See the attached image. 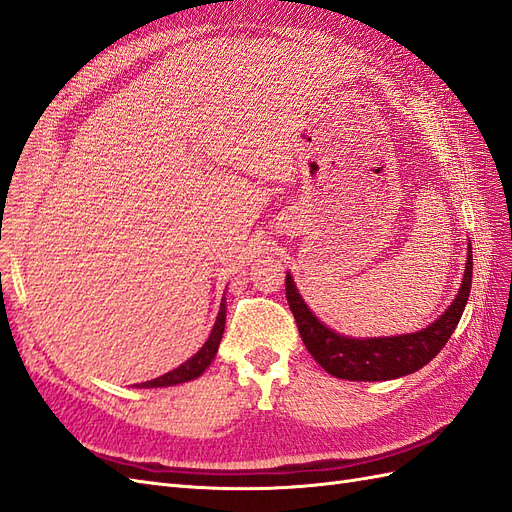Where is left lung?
<instances>
[{
    "mask_svg": "<svg viewBox=\"0 0 512 512\" xmlns=\"http://www.w3.org/2000/svg\"><path fill=\"white\" fill-rule=\"evenodd\" d=\"M472 288V247L468 252L466 273L459 288L457 299L446 312L429 324L427 329L397 335V337H374V339H350L333 333L329 327L309 312L301 294L297 292L292 277L286 275V299L290 312L297 320L301 339L309 354L324 371H329L335 378L344 380H361V382H378L393 380L414 374V371L427 365L436 356L444 344L451 339L459 318L466 309Z\"/></svg>",
    "mask_w": 512,
    "mask_h": 512,
    "instance_id": "1",
    "label": "left lung"
}]
</instances>
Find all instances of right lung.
I'll return each mask as SVG.
<instances>
[{"label": "right lung", "instance_id": "add662e5", "mask_svg": "<svg viewBox=\"0 0 512 512\" xmlns=\"http://www.w3.org/2000/svg\"><path fill=\"white\" fill-rule=\"evenodd\" d=\"M224 324H226V305H224V299H222V305H220V314H218V320H215L213 324V331L209 335V339L205 342V346L200 348L192 359L185 361L183 365H179L177 369L168 371V374L160 376V378H153L149 382H143V384H136V386H145V389H153V386H173V384H181V382H188V380H194L198 378L203 371L211 365L215 352H218V346H220V339L224 335Z\"/></svg>", "mask_w": 512, "mask_h": 512}]
</instances>
